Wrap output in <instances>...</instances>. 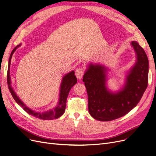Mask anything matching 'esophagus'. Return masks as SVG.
<instances>
[{"instance_id": "1", "label": "esophagus", "mask_w": 156, "mask_h": 156, "mask_svg": "<svg viewBox=\"0 0 156 156\" xmlns=\"http://www.w3.org/2000/svg\"><path fill=\"white\" fill-rule=\"evenodd\" d=\"M85 68L82 67L77 68L76 71H75V74H76L78 79H81L82 78L83 74L85 73Z\"/></svg>"}]
</instances>
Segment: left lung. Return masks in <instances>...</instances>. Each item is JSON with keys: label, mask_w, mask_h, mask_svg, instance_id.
Returning a JSON list of instances; mask_svg holds the SVG:
<instances>
[{"label": "left lung", "mask_w": 156, "mask_h": 156, "mask_svg": "<svg viewBox=\"0 0 156 156\" xmlns=\"http://www.w3.org/2000/svg\"><path fill=\"white\" fill-rule=\"evenodd\" d=\"M132 45L136 52L137 62L120 92L113 94L105 87V69L90 64L83 77L88 95V108L91 116L108 122L119 118L140 102L148 82V60L145 51L136 41Z\"/></svg>", "instance_id": "1"}]
</instances>
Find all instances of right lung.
<instances>
[{
    "mask_svg": "<svg viewBox=\"0 0 156 156\" xmlns=\"http://www.w3.org/2000/svg\"><path fill=\"white\" fill-rule=\"evenodd\" d=\"M20 44L16 45V47L13 49V50L12 51V52H11V53L10 55L9 59V64H8V73H7V82H8V88L11 95H12L15 101L18 103L20 106H21L27 114L31 115V116L34 117L41 119H45V120H49V119L58 118L63 113H64L66 111V101H67L68 94L69 93V91H70V90L73 87V86L74 84H76L77 82V79L76 76L74 75V72L72 71L71 73H69L67 74L66 76L63 78L62 82L61 83V87H60V100H59L58 105L55 108L53 109V110H51L49 111L45 112L44 113L34 112L31 110L30 108L27 107L24 105V103H22V101L19 98V97L16 96L15 91L13 90V88L11 87V78H10V74H9L11 60V58H12V55L13 53L17 49V48L20 47Z\"/></svg>",
    "mask_w": 156,
    "mask_h": 156,
    "instance_id": "add662e5",
    "label": "right lung"
}]
</instances>
